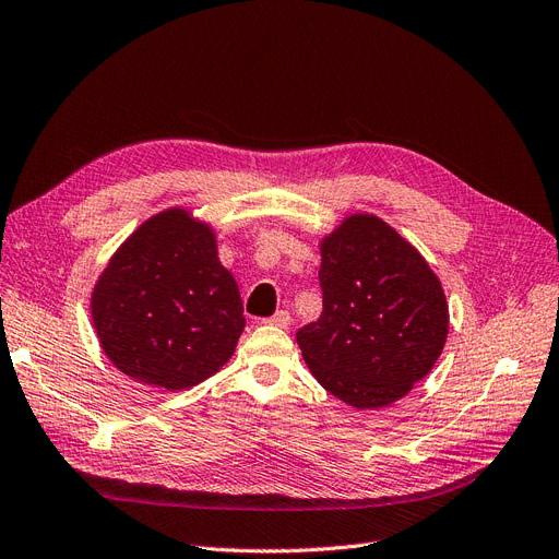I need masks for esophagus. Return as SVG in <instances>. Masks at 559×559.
Returning a JSON list of instances; mask_svg holds the SVG:
<instances>
[{"label": "esophagus", "instance_id": "34e87169", "mask_svg": "<svg viewBox=\"0 0 559 559\" xmlns=\"http://www.w3.org/2000/svg\"><path fill=\"white\" fill-rule=\"evenodd\" d=\"M264 324H272V326L287 329V326H289V312H287V310H278L276 314H272L270 320H264Z\"/></svg>", "mask_w": 559, "mask_h": 559}]
</instances>
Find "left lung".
Segmentation results:
<instances>
[{
  "mask_svg": "<svg viewBox=\"0 0 559 559\" xmlns=\"http://www.w3.org/2000/svg\"><path fill=\"white\" fill-rule=\"evenodd\" d=\"M322 314L297 331L306 366L354 408L404 397L439 360L448 301L418 249L374 214H352L320 245Z\"/></svg>",
  "mask_w": 559,
  "mask_h": 559,
  "instance_id": "1",
  "label": "left lung"
}]
</instances>
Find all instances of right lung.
Returning a JSON list of instances; mask_svg holds the SVG:
<instances>
[{
	"label": "right lung",
	"instance_id": "1",
	"mask_svg": "<svg viewBox=\"0 0 559 559\" xmlns=\"http://www.w3.org/2000/svg\"><path fill=\"white\" fill-rule=\"evenodd\" d=\"M91 314L114 366L166 391L222 370L247 324L214 230L182 207L151 216L118 247L93 287Z\"/></svg>",
	"mask_w": 559,
	"mask_h": 559
}]
</instances>
